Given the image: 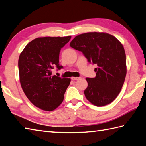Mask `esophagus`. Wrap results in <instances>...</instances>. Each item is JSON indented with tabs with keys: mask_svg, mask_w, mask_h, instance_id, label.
<instances>
[{
	"mask_svg": "<svg viewBox=\"0 0 146 146\" xmlns=\"http://www.w3.org/2000/svg\"><path fill=\"white\" fill-rule=\"evenodd\" d=\"M80 78H81V77H72V78H71V80H73V81H75V80H79Z\"/></svg>",
	"mask_w": 146,
	"mask_h": 146,
	"instance_id": "1",
	"label": "esophagus"
}]
</instances>
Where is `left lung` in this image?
<instances>
[{"instance_id":"1","label":"left lung","mask_w":146,"mask_h":146,"mask_svg":"<svg viewBox=\"0 0 146 146\" xmlns=\"http://www.w3.org/2000/svg\"><path fill=\"white\" fill-rule=\"evenodd\" d=\"M70 46L81 51L90 63L96 64L95 78H86L84 94L87 100L98 107L115 100L125 81L126 56L117 39L104 33H86L76 36Z\"/></svg>"}]
</instances>
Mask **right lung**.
<instances>
[{"label": "right lung", "mask_w": 146, "mask_h": 146, "mask_svg": "<svg viewBox=\"0 0 146 146\" xmlns=\"http://www.w3.org/2000/svg\"><path fill=\"white\" fill-rule=\"evenodd\" d=\"M70 39L71 36L36 38L26 45L19 56L22 88L31 103L43 110L56 108L70 83V78L52 76L54 67L57 70L63 68L59 63L60 52Z\"/></svg>", "instance_id": "1"}]
</instances>
